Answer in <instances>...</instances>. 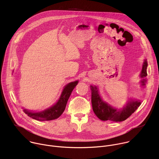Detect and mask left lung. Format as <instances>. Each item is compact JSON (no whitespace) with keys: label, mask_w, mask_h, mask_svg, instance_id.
Returning a JSON list of instances; mask_svg holds the SVG:
<instances>
[{"label":"left lung","mask_w":159,"mask_h":159,"mask_svg":"<svg viewBox=\"0 0 159 159\" xmlns=\"http://www.w3.org/2000/svg\"><path fill=\"white\" fill-rule=\"evenodd\" d=\"M147 61L144 60L142 70L140 77L142 78L141 84L142 86L145 85V77L147 75ZM91 89V102L93 109L97 117L102 121H123L129 118L133 113L137 109L141 104V102L139 100L130 99L126 103V106L121 109H118L111 106L104 101L101 98L97 86L90 85Z\"/></svg>","instance_id":"left-lung-1"}]
</instances>
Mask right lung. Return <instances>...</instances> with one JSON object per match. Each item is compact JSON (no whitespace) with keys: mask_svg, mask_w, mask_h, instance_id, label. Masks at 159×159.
Listing matches in <instances>:
<instances>
[{"mask_svg":"<svg viewBox=\"0 0 159 159\" xmlns=\"http://www.w3.org/2000/svg\"><path fill=\"white\" fill-rule=\"evenodd\" d=\"M78 80L66 85L58 101L52 106L40 112H33L23 108V111L28 116L38 121H50L59 118L63 112L67 101L74 89L78 84Z\"/></svg>","mask_w":159,"mask_h":159,"instance_id":"right-lung-1","label":"right lung"}]
</instances>
